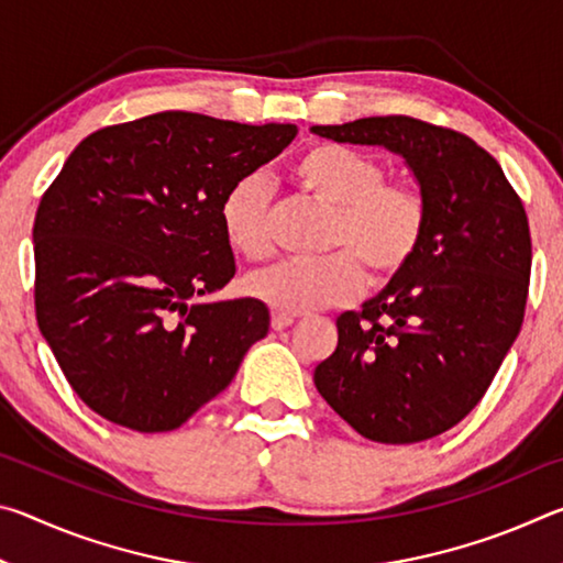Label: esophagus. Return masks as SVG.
Masks as SVG:
<instances>
[{
  "mask_svg": "<svg viewBox=\"0 0 563 563\" xmlns=\"http://www.w3.org/2000/svg\"><path fill=\"white\" fill-rule=\"evenodd\" d=\"M288 325H292V316H288V312H273V318H271L273 330H285Z\"/></svg>",
  "mask_w": 563,
  "mask_h": 563,
  "instance_id": "esophagus-1",
  "label": "esophagus"
}]
</instances>
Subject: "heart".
<instances>
[{"label":"heart","mask_w":563,"mask_h":563,"mask_svg":"<svg viewBox=\"0 0 563 563\" xmlns=\"http://www.w3.org/2000/svg\"><path fill=\"white\" fill-rule=\"evenodd\" d=\"M290 174L318 203L332 208L322 261H280L245 278V292L273 310L298 316L357 298L362 278L387 283L405 268L424 235L427 206L415 188L387 184L375 156L342 144H316L292 161ZM228 245L247 261L271 253L268 186L243 176L218 208Z\"/></svg>","instance_id":"1"}]
</instances>
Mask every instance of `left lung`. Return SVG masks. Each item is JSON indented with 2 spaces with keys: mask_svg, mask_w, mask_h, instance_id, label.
<instances>
[{
  "mask_svg": "<svg viewBox=\"0 0 563 563\" xmlns=\"http://www.w3.org/2000/svg\"><path fill=\"white\" fill-rule=\"evenodd\" d=\"M310 131L405 158L427 206L412 261L362 310L342 312L338 347L312 379L367 440H430L472 412L519 335L531 273L527 213L501 166L464 133L409 117Z\"/></svg>",
  "mask_w": 563,
  "mask_h": 563,
  "instance_id": "obj_1",
  "label": "left lung"
}]
</instances>
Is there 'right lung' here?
Wrapping results in <instances>:
<instances>
[{
	"mask_svg": "<svg viewBox=\"0 0 563 563\" xmlns=\"http://www.w3.org/2000/svg\"><path fill=\"white\" fill-rule=\"evenodd\" d=\"M295 123L164 111L81 141L34 218L36 322L74 393L136 432H168L231 385L268 335L261 300L206 302L235 275L218 208Z\"/></svg>",
	"mask_w": 563,
	"mask_h": 563,
	"instance_id": "1",
	"label": "right lung"
}]
</instances>
